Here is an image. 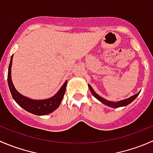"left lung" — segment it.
<instances>
[{
    "instance_id": "1",
    "label": "left lung",
    "mask_w": 153,
    "mask_h": 153,
    "mask_svg": "<svg viewBox=\"0 0 153 153\" xmlns=\"http://www.w3.org/2000/svg\"><path fill=\"white\" fill-rule=\"evenodd\" d=\"M88 87H89V89H90V92H91V93L93 94V96H94L96 99H97L99 102H101L102 103H103L104 105H107V106H108V107H111V108H120V107H124V106H126V105H129L130 103H131V102H132L133 101H134V99L137 97V96H138L139 93H140V91L138 92L137 94L134 95V96H131V97L128 98V99H123V100L118 101V102H112V101L107 100V99H104L103 97H102V96H100L99 95H98L97 93L94 91V90L93 89V87H92L90 84H88Z\"/></svg>"
}]
</instances>
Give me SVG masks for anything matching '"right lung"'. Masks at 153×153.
I'll list each match as a JSON object with an SVG mask.
<instances>
[{"mask_svg": "<svg viewBox=\"0 0 153 153\" xmlns=\"http://www.w3.org/2000/svg\"><path fill=\"white\" fill-rule=\"evenodd\" d=\"M13 55H12L8 69L7 81H8L10 93H11L12 96H13V99L16 101V103L27 112L35 114V115H38V116L47 115V114H51L53 111H55L60 106V103L63 100V96H64L65 92H66L67 81H65L64 84L60 88V90L57 91V93L51 98L38 100V99H33L26 97L17 91L16 87H14L13 81H12L11 67L12 64H13Z\"/></svg>", "mask_w": 153, "mask_h": 153, "instance_id": "obj_1", "label": "right lung"}]
</instances>
